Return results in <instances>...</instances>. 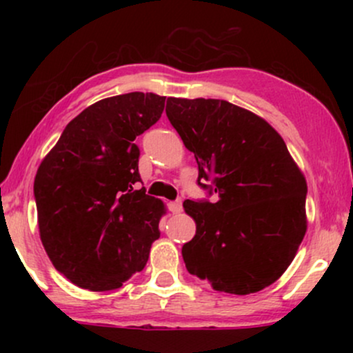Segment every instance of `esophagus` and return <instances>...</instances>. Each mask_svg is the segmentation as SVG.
Returning <instances> with one entry per match:
<instances>
[{"mask_svg":"<svg viewBox=\"0 0 353 353\" xmlns=\"http://www.w3.org/2000/svg\"><path fill=\"white\" fill-rule=\"evenodd\" d=\"M169 209H171L172 214H181L182 212V201H174L169 204Z\"/></svg>","mask_w":353,"mask_h":353,"instance_id":"esophagus-1","label":"esophagus"}]
</instances>
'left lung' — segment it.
Wrapping results in <instances>:
<instances>
[{
  "label": "left lung",
  "mask_w": 353,
  "mask_h": 353,
  "mask_svg": "<svg viewBox=\"0 0 353 353\" xmlns=\"http://www.w3.org/2000/svg\"><path fill=\"white\" fill-rule=\"evenodd\" d=\"M165 114L216 202L184 201L196 236L182 247L189 274L219 292L265 289L294 261L307 230V182L264 117L222 99L168 98Z\"/></svg>",
  "instance_id": "8db88e82"
}]
</instances>
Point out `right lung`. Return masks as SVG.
Wrapping results in <instances>:
<instances>
[{"label":"right lung","instance_id":"obj_1","mask_svg":"<svg viewBox=\"0 0 353 353\" xmlns=\"http://www.w3.org/2000/svg\"><path fill=\"white\" fill-rule=\"evenodd\" d=\"M165 96L128 92L84 109L34 177L39 237L56 270L81 289H119L148 264L165 214L136 189L134 139L159 121Z\"/></svg>","mask_w":353,"mask_h":353}]
</instances>
